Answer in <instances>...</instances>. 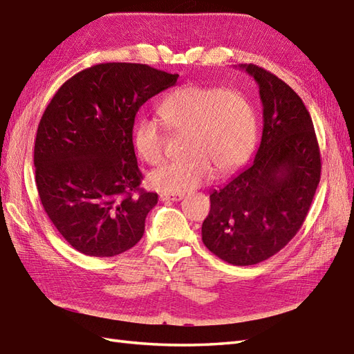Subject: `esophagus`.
<instances>
[{
  "label": "esophagus",
  "mask_w": 354,
  "mask_h": 354,
  "mask_svg": "<svg viewBox=\"0 0 354 354\" xmlns=\"http://www.w3.org/2000/svg\"><path fill=\"white\" fill-rule=\"evenodd\" d=\"M183 197H184V194H164V193H161L160 201L161 202H179V201H183Z\"/></svg>",
  "instance_id": "esophagus-1"
}]
</instances>
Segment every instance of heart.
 <instances>
[{
  "mask_svg": "<svg viewBox=\"0 0 354 354\" xmlns=\"http://www.w3.org/2000/svg\"><path fill=\"white\" fill-rule=\"evenodd\" d=\"M175 134H188L183 161L164 162L147 183L164 194H184L207 184L214 175L240 169L254 151L258 118L249 97L236 88L190 84L178 88L158 109ZM138 157L147 164L162 160L166 136L152 119H140L133 134Z\"/></svg>",
  "mask_w": 354,
  "mask_h": 354,
  "instance_id": "heart-1",
  "label": "heart"
}]
</instances>
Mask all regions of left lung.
I'll list each match as a JSON object with an SVG mask.
<instances>
[{
	"label": "left lung",
	"instance_id": "1",
	"mask_svg": "<svg viewBox=\"0 0 354 354\" xmlns=\"http://www.w3.org/2000/svg\"><path fill=\"white\" fill-rule=\"evenodd\" d=\"M240 68L259 86L262 138L250 166L209 194L202 241L227 264L254 266L299 232L322 176V157L301 97L264 68Z\"/></svg>",
	"mask_w": 354,
	"mask_h": 354
}]
</instances>
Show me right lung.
Instances as JSON below:
<instances>
[{"instance_id": "obj_1", "label": "right lung", "mask_w": 354, "mask_h": 354, "mask_svg": "<svg viewBox=\"0 0 354 354\" xmlns=\"http://www.w3.org/2000/svg\"><path fill=\"white\" fill-rule=\"evenodd\" d=\"M178 77L140 63H100L69 78L48 104L35 142L36 185L73 249L109 258L143 236L158 194L140 187L134 120Z\"/></svg>"}]
</instances>
